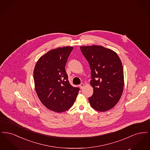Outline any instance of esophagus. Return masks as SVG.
I'll list each match as a JSON object with an SVG mask.
<instances>
[{"label":"esophagus","instance_id":"esophagus-1","mask_svg":"<svg viewBox=\"0 0 150 150\" xmlns=\"http://www.w3.org/2000/svg\"><path fill=\"white\" fill-rule=\"evenodd\" d=\"M84 86H85V85H84V84H83V83H81V84H80V87L81 89H83V88L84 87Z\"/></svg>","mask_w":150,"mask_h":150}]
</instances>
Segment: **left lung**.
Wrapping results in <instances>:
<instances>
[{"label":"left lung","mask_w":150,"mask_h":150,"mask_svg":"<svg viewBox=\"0 0 150 150\" xmlns=\"http://www.w3.org/2000/svg\"><path fill=\"white\" fill-rule=\"evenodd\" d=\"M91 70V85L93 94L89 97L94 110L105 112L111 109L121 98L124 88V72L116 52L100 45L80 47Z\"/></svg>","instance_id":"left-lung-1"}]
</instances>
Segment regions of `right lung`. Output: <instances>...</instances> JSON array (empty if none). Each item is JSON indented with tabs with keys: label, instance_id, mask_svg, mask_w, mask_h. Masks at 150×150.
Wrapping results in <instances>:
<instances>
[{
	"label": "right lung",
	"instance_id": "add662e5",
	"mask_svg": "<svg viewBox=\"0 0 150 150\" xmlns=\"http://www.w3.org/2000/svg\"><path fill=\"white\" fill-rule=\"evenodd\" d=\"M72 47L52 50L40 57L34 70L36 92L48 109L62 112L74 105L80 89L68 80L64 67Z\"/></svg>",
	"mask_w": 150,
	"mask_h": 150
}]
</instances>
